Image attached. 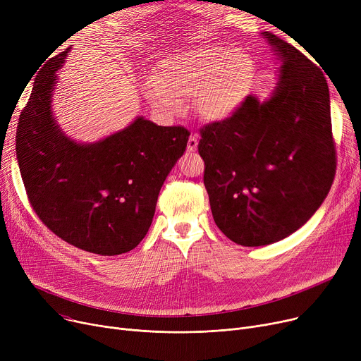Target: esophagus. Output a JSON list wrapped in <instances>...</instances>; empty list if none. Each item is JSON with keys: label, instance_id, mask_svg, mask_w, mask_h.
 Segmentation results:
<instances>
[{"label": "esophagus", "instance_id": "obj_1", "mask_svg": "<svg viewBox=\"0 0 361 361\" xmlns=\"http://www.w3.org/2000/svg\"><path fill=\"white\" fill-rule=\"evenodd\" d=\"M197 136L196 135H190L187 140V152H195L197 149Z\"/></svg>", "mask_w": 361, "mask_h": 361}]
</instances>
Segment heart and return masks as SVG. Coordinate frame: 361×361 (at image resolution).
<instances>
[{
  "mask_svg": "<svg viewBox=\"0 0 361 361\" xmlns=\"http://www.w3.org/2000/svg\"><path fill=\"white\" fill-rule=\"evenodd\" d=\"M255 74L252 56L241 49L206 45L166 59L146 83L150 105L176 116L195 97L199 116L216 121L234 114L247 97Z\"/></svg>",
  "mask_w": 361,
  "mask_h": 361,
  "instance_id": "heart-1",
  "label": "heart"
}]
</instances>
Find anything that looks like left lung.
I'll list each match as a JSON object with an SVG mask.
<instances>
[{
  "label": "left lung",
  "instance_id": "1",
  "mask_svg": "<svg viewBox=\"0 0 361 361\" xmlns=\"http://www.w3.org/2000/svg\"><path fill=\"white\" fill-rule=\"evenodd\" d=\"M263 36L281 60L271 99L247 97L230 117L204 124L197 145L215 224L244 247L272 244L305 225L336 171L324 71L274 33Z\"/></svg>",
  "mask_w": 361,
  "mask_h": 361
}]
</instances>
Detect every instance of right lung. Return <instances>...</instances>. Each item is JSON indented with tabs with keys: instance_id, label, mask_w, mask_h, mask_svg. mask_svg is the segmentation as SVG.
Returning a JSON list of instances; mask_svg holds the SVG:
<instances>
[{
	"instance_id": "obj_1",
	"label": "right lung",
	"mask_w": 361,
	"mask_h": 361,
	"mask_svg": "<svg viewBox=\"0 0 361 361\" xmlns=\"http://www.w3.org/2000/svg\"><path fill=\"white\" fill-rule=\"evenodd\" d=\"M67 51L37 73L17 124L16 150L33 212L80 250L116 256L133 250L154 219L161 187L184 154L190 131L139 117L98 143L67 139L51 114V92Z\"/></svg>"
}]
</instances>
